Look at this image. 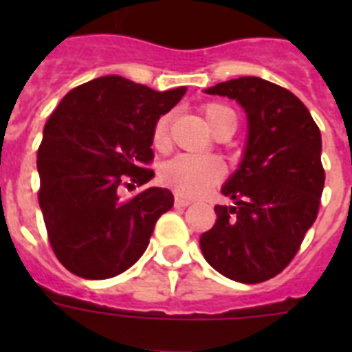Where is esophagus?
<instances>
[{
    "label": "esophagus",
    "instance_id": "1",
    "mask_svg": "<svg viewBox=\"0 0 352 352\" xmlns=\"http://www.w3.org/2000/svg\"><path fill=\"white\" fill-rule=\"evenodd\" d=\"M188 204H192V199L182 197V195H179V193H177V195H175V206H177V208H184V206H188Z\"/></svg>",
    "mask_w": 352,
    "mask_h": 352
}]
</instances>
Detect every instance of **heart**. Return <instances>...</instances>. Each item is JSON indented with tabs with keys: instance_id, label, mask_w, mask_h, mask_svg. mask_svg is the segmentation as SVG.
Masks as SVG:
<instances>
[{
	"instance_id": "obj_1",
	"label": "heart",
	"mask_w": 352,
	"mask_h": 352,
	"mask_svg": "<svg viewBox=\"0 0 352 352\" xmlns=\"http://www.w3.org/2000/svg\"><path fill=\"white\" fill-rule=\"evenodd\" d=\"M203 117L215 137L226 138L237 129V115L230 106L221 102H208L201 107ZM171 117L166 113L157 118L151 131V140L157 149H164L170 142ZM160 181L177 193L186 197H199L223 181L225 166L215 157H195V155H177L160 166Z\"/></svg>"
}]
</instances>
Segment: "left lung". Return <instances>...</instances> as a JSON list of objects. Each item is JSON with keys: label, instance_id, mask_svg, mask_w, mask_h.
Wrapping results in <instances>:
<instances>
[{"label": "left lung", "instance_id": "1", "mask_svg": "<svg viewBox=\"0 0 352 352\" xmlns=\"http://www.w3.org/2000/svg\"><path fill=\"white\" fill-rule=\"evenodd\" d=\"M206 93L245 107L248 144L223 186L235 204L215 206L217 221L201 235V250L226 278L263 283L289 267L318 217L325 184L320 127L298 96L257 76L221 82Z\"/></svg>", "mask_w": 352, "mask_h": 352}]
</instances>
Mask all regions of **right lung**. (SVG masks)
<instances>
[{
    "mask_svg": "<svg viewBox=\"0 0 352 352\" xmlns=\"http://www.w3.org/2000/svg\"><path fill=\"white\" fill-rule=\"evenodd\" d=\"M184 93L100 76L69 91L52 111L38 148V203L52 252L69 272L115 278L148 248L173 193L148 188L122 199L120 190L155 175L146 168L155 122Z\"/></svg>",
    "mask_w": 352,
    "mask_h": 352,
    "instance_id": "right-lung-1",
    "label": "right lung"
}]
</instances>
